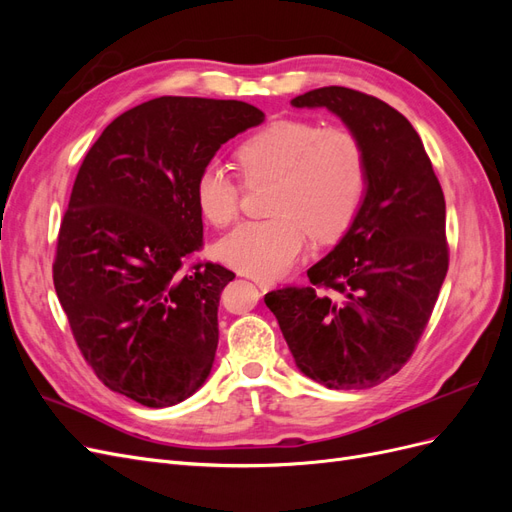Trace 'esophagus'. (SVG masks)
<instances>
[{"mask_svg":"<svg viewBox=\"0 0 512 512\" xmlns=\"http://www.w3.org/2000/svg\"><path fill=\"white\" fill-rule=\"evenodd\" d=\"M256 286H258V290H260V292H267V290H271V288H273V282L258 280V282H256Z\"/></svg>","mask_w":512,"mask_h":512,"instance_id":"34e87169","label":"esophagus"}]
</instances>
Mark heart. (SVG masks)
I'll return each instance as SVG.
<instances>
[{"label":"heart","instance_id":"1","mask_svg":"<svg viewBox=\"0 0 512 512\" xmlns=\"http://www.w3.org/2000/svg\"><path fill=\"white\" fill-rule=\"evenodd\" d=\"M247 183L273 181L267 222H245L213 247L222 265L256 280L286 275L307 247V232L335 241L354 222L367 192L363 143L344 126L314 119H280L247 136L237 149ZM200 218L215 228L235 220L239 188L220 162H207L194 179Z\"/></svg>","mask_w":512,"mask_h":512}]
</instances>
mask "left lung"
<instances>
[{
  "instance_id": "8db88e82",
  "label": "left lung",
  "mask_w": 512,
  "mask_h": 512,
  "mask_svg": "<svg viewBox=\"0 0 512 512\" xmlns=\"http://www.w3.org/2000/svg\"><path fill=\"white\" fill-rule=\"evenodd\" d=\"M327 108L363 143L367 192L312 286L265 294L301 374L327 389H367L412 356L448 271L446 205L421 136L386 102L348 87L290 100Z\"/></svg>"
}]
</instances>
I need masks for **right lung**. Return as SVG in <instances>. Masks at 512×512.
I'll list each match as a JSON object with an SVG mask.
<instances>
[{
    "label": "right lung",
    "mask_w": 512,
    "mask_h": 512,
    "mask_svg": "<svg viewBox=\"0 0 512 512\" xmlns=\"http://www.w3.org/2000/svg\"><path fill=\"white\" fill-rule=\"evenodd\" d=\"M265 121L239 100L162 96L106 126L76 175L53 282L85 361L147 408L181 404L218 350L220 294L235 273L207 262L194 179L230 138Z\"/></svg>",
    "instance_id": "1"
}]
</instances>
